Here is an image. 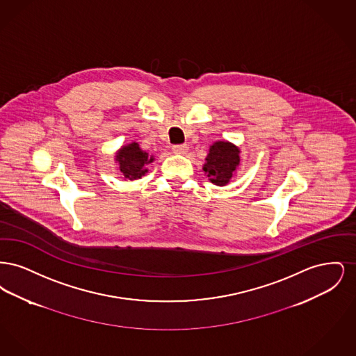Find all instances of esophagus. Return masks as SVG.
Returning <instances> with one entry per match:
<instances>
[{"mask_svg":"<svg viewBox=\"0 0 356 356\" xmlns=\"http://www.w3.org/2000/svg\"><path fill=\"white\" fill-rule=\"evenodd\" d=\"M172 149H173V153H176V154H186L188 153V145H186V144L175 145Z\"/></svg>","mask_w":356,"mask_h":356,"instance_id":"1","label":"esophagus"}]
</instances>
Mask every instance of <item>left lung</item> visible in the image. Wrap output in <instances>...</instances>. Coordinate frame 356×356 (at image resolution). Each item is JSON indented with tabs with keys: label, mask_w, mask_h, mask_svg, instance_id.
Listing matches in <instances>:
<instances>
[{
	"label": "left lung",
	"mask_w": 356,
	"mask_h": 356,
	"mask_svg": "<svg viewBox=\"0 0 356 356\" xmlns=\"http://www.w3.org/2000/svg\"><path fill=\"white\" fill-rule=\"evenodd\" d=\"M240 165V148L231 141L219 140L209 147L203 170L208 180L218 186H227Z\"/></svg>",
	"instance_id": "obj_1"
}]
</instances>
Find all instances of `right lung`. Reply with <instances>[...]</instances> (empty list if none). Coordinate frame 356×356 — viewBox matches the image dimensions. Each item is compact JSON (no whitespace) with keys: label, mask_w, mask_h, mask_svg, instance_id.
Masks as SVG:
<instances>
[{"label":"right lung","mask_w":356,"mask_h":356,"mask_svg":"<svg viewBox=\"0 0 356 356\" xmlns=\"http://www.w3.org/2000/svg\"><path fill=\"white\" fill-rule=\"evenodd\" d=\"M115 161L119 164L124 180H137L148 172L145 165L154 161V156L143 151L140 145L134 141L120 148L115 156Z\"/></svg>","instance_id":"1"}]
</instances>
